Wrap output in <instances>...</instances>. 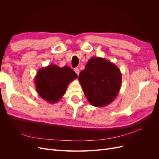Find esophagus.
Wrapping results in <instances>:
<instances>
[{
    "label": "esophagus",
    "instance_id": "34e87169",
    "mask_svg": "<svg viewBox=\"0 0 159 159\" xmlns=\"http://www.w3.org/2000/svg\"><path fill=\"white\" fill-rule=\"evenodd\" d=\"M74 71H75V72L77 74L79 75V74H80V70H79V68H74Z\"/></svg>",
    "mask_w": 159,
    "mask_h": 159
}]
</instances>
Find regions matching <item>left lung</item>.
Here are the masks:
<instances>
[{
  "label": "left lung",
  "instance_id": "8db88e82",
  "mask_svg": "<svg viewBox=\"0 0 159 159\" xmlns=\"http://www.w3.org/2000/svg\"><path fill=\"white\" fill-rule=\"evenodd\" d=\"M78 79L89 103L94 107H102L117 97L122 76L118 67L112 62L93 57L80 72Z\"/></svg>",
  "mask_w": 159,
  "mask_h": 159
}]
</instances>
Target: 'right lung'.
I'll return each mask as SVG.
<instances>
[{
  "mask_svg": "<svg viewBox=\"0 0 159 159\" xmlns=\"http://www.w3.org/2000/svg\"><path fill=\"white\" fill-rule=\"evenodd\" d=\"M78 78L75 72L68 66L60 68L49 65L39 69L34 78L38 95L50 103H55L65 94L69 84Z\"/></svg>",
  "mask_w": 159,
  "mask_h": 159,
  "instance_id": "1",
  "label": "right lung"
}]
</instances>
